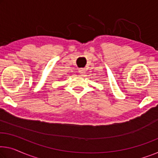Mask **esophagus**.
<instances>
[{
	"mask_svg": "<svg viewBox=\"0 0 158 158\" xmlns=\"http://www.w3.org/2000/svg\"><path fill=\"white\" fill-rule=\"evenodd\" d=\"M78 72H79L81 74H84L85 73V69H80L78 70Z\"/></svg>",
	"mask_w": 158,
	"mask_h": 158,
	"instance_id": "1",
	"label": "esophagus"
}]
</instances>
